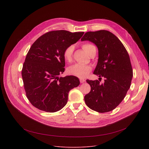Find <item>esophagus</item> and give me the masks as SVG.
<instances>
[{"label":"esophagus","instance_id":"esophagus-1","mask_svg":"<svg viewBox=\"0 0 149 149\" xmlns=\"http://www.w3.org/2000/svg\"><path fill=\"white\" fill-rule=\"evenodd\" d=\"M79 81H80V82H81V83H84L85 81H86V79H82V78H81V79H79Z\"/></svg>","mask_w":149,"mask_h":149}]
</instances>
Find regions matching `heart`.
I'll use <instances>...</instances> for the list:
<instances>
[{
  "label": "heart",
  "mask_w": 149,
  "mask_h": 149,
  "mask_svg": "<svg viewBox=\"0 0 149 149\" xmlns=\"http://www.w3.org/2000/svg\"><path fill=\"white\" fill-rule=\"evenodd\" d=\"M83 49L89 55L92 51L95 48V46L90 43H85L82 45ZM74 51L73 45L67 47L63 52V56L66 62H70L72 61ZM92 68L90 65L81 63H76L68 68V73L71 75L75 76L79 78H84L91 71Z\"/></svg>",
  "instance_id": "b5f03b06"
}]
</instances>
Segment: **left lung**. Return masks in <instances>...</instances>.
<instances>
[{"instance_id":"1","label":"left lung","mask_w":149,"mask_h":149,"mask_svg":"<svg viewBox=\"0 0 149 149\" xmlns=\"http://www.w3.org/2000/svg\"><path fill=\"white\" fill-rule=\"evenodd\" d=\"M81 40H89L97 45L98 60L94 74L99 79L104 78L103 84L98 80H87L91 91L85 95V102L98 113L112 111L124 98L131 86L133 69L129 55L119 39L108 31L87 32Z\"/></svg>"}]
</instances>
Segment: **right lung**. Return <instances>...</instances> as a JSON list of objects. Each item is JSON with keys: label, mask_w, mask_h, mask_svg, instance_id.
Returning a JSON list of instances; mask_svg holds the SVG:
<instances>
[{"label": "right lung", "mask_w": 149, "mask_h": 149, "mask_svg": "<svg viewBox=\"0 0 149 149\" xmlns=\"http://www.w3.org/2000/svg\"><path fill=\"white\" fill-rule=\"evenodd\" d=\"M84 33L65 30L50 31L32 45L24 63L22 77L26 95L35 107L54 113L67 104L69 91L80 82L72 75L58 77L65 71L63 52Z\"/></svg>", "instance_id": "right-lung-1"}]
</instances>
